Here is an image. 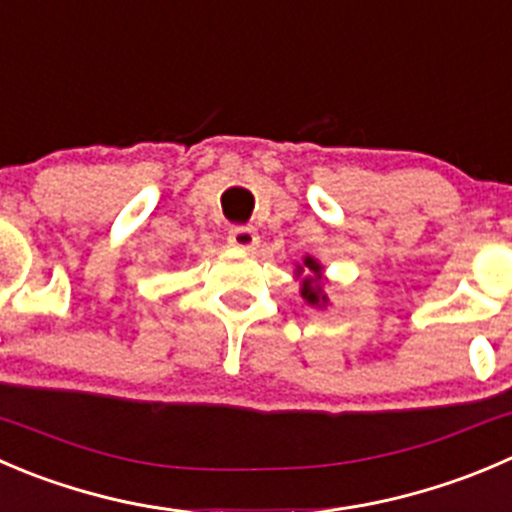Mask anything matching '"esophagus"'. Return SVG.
Masks as SVG:
<instances>
[{"instance_id": "obj_1", "label": "esophagus", "mask_w": 512, "mask_h": 512, "mask_svg": "<svg viewBox=\"0 0 512 512\" xmlns=\"http://www.w3.org/2000/svg\"><path fill=\"white\" fill-rule=\"evenodd\" d=\"M227 242H230V247H235V250L252 252L260 245V237H257V232L252 230V227H232Z\"/></svg>"}]
</instances>
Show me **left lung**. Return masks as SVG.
Segmentation results:
<instances>
[{"mask_svg": "<svg viewBox=\"0 0 512 512\" xmlns=\"http://www.w3.org/2000/svg\"><path fill=\"white\" fill-rule=\"evenodd\" d=\"M295 277L300 280V295L307 305L312 307H327L330 297L325 292V267L315 260L312 255L302 257V262L295 265Z\"/></svg>", "mask_w": 512, "mask_h": 512, "instance_id": "8db88e82", "label": "left lung"}]
</instances>
